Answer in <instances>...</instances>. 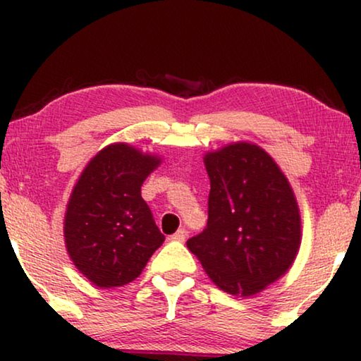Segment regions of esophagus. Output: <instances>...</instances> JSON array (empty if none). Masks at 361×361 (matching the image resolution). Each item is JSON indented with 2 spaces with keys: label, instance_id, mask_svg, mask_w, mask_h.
Wrapping results in <instances>:
<instances>
[{
  "label": "esophagus",
  "instance_id": "obj_1",
  "mask_svg": "<svg viewBox=\"0 0 361 361\" xmlns=\"http://www.w3.org/2000/svg\"><path fill=\"white\" fill-rule=\"evenodd\" d=\"M185 238H187V231H185L184 228L177 230L176 233L171 236V240H172V241H185Z\"/></svg>",
  "mask_w": 361,
  "mask_h": 361
}]
</instances>
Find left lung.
I'll use <instances>...</instances> for the list:
<instances>
[{
    "label": "left lung",
    "mask_w": 361,
    "mask_h": 361,
    "mask_svg": "<svg viewBox=\"0 0 361 361\" xmlns=\"http://www.w3.org/2000/svg\"><path fill=\"white\" fill-rule=\"evenodd\" d=\"M207 228L187 248L225 293L248 298L288 273L300 246L293 187L264 149L231 142L207 152Z\"/></svg>",
    "instance_id": "obj_1"
}]
</instances>
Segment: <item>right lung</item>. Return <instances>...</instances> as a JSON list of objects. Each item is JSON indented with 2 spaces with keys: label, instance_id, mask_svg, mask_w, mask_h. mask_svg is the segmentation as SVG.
Masks as SVG:
<instances>
[{
  "label": "right lung",
  "instance_id": "obj_1",
  "mask_svg": "<svg viewBox=\"0 0 361 361\" xmlns=\"http://www.w3.org/2000/svg\"><path fill=\"white\" fill-rule=\"evenodd\" d=\"M159 164V156L115 142L92 157L73 187L63 220L67 253L98 288L135 281L164 241L141 197Z\"/></svg>",
  "mask_w": 361,
  "mask_h": 361
}]
</instances>
